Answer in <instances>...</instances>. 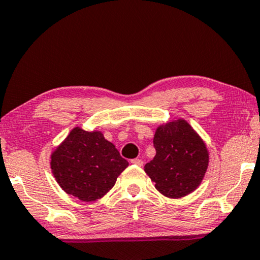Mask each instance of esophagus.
Returning a JSON list of instances; mask_svg holds the SVG:
<instances>
[{
  "label": "esophagus",
  "mask_w": 260,
  "mask_h": 260,
  "mask_svg": "<svg viewBox=\"0 0 260 260\" xmlns=\"http://www.w3.org/2000/svg\"><path fill=\"white\" fill-rule=\"evenodd\" d=\"M131 163L132 164H136V166H138V167H141L144 164V162L141 159H139V158H134V159H131Z\"/></svg>",
  "instance_id": "1"
}]
</instances>
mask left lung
Listing matches in <instances>:
<instances>
[{"label":"left lung","instance_id":"obj_1","mask_svg":"<svg viewBox=\"0 0 260 260\" xmlns=\"http://www.w3.org/2000/svg\"><path fill=\"white\" fill-rule=\"evenodd\" d=\"M156 156L144 170L168 198H182L197 189L209 166V151L187 121L160 124L153 137Z\"/></svg>","mask_w":260,"mask_h":260}]
</instances>
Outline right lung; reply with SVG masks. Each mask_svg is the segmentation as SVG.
<instances>
[{
  "label": "right lung",
  "mask_w": 260,
  "mask_h": 260,
  "mask_svg": "<svg viewBox=\"0 0 260 260\" xmlns=\"http://www.w3.org/2000/svg\"><path fill=\"white\" fill-rule=\"evenodd\" d=\"M50 167L66 193L94 202L113 188L128 162L100 131L75 127L51 153Z\"/></svg>",
  "instance_id": "obj_1"
}]
</instances>
